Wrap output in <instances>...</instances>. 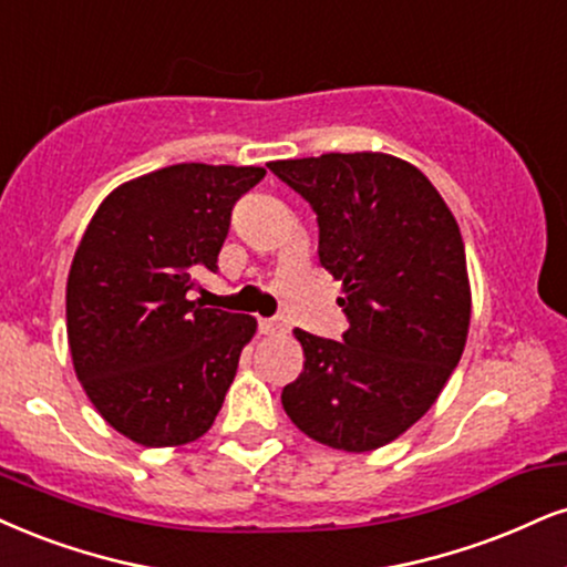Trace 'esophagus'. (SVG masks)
<instances>
[{"label": "esophagus", "mask_w": 567, "mask_h": 567, "mask_svg": "<svg viewBox=\"0 0 567 567\" xmlns=\"http://www.w3.org/2000/svg\"><path fill=\"white\" fill-rule=\"evenodd\" d=\"M260 331L265 337H281V333L289 331V326H286V318L276 316V318H262L260 320Z\"/></svg>", "instance_id": "34e87169"}]
</instances>
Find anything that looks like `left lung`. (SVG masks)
Wrapping results in <instances>:
<instances>
[{
	"label": "left lung",
	"mask_w": 567,
	"mask_h": 567,
	"mask_svg": "<svg viewBox=\"0 0 567 567\" xmlns=\"http://www.w3.org/2000/svg\"><path fill=\"white\" fill-rule=\"evenodd\" d=\"M318 215L320 265L341 281V341L297 328L305 368L286 415L316 442L370 452L439 400L471 328L465 244L452 209L408 159L383 152L276 159Z\"/></svg>",
	"instance_id": "1"
}]
</instances>
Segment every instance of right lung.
<instances>
[{"instance_id": "add662e5", "label": "right lung", "mask_w": 567, "mask_h": 567, "mask_svg": "<svg viewBox=\"0 0 567 567\" xmlns=\"http://www.w3.org/2000/svg\"><path fill=\"white\" fill-rule=\"evenodd\" d=\"M265 167L181 163L110 192L68 272L73 368L96 412L142 446L197 442L215 423L251 316L202 307L236 199Z\"/></svg>"}]
</instances>
